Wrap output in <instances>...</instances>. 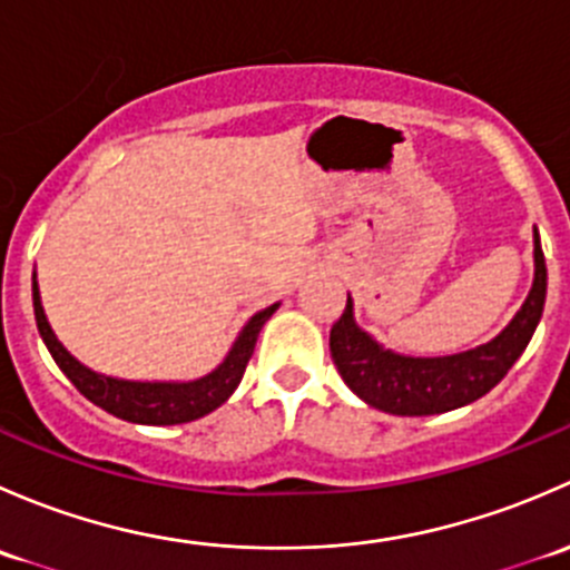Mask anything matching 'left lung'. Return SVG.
Here are the masks:
<instances>
[{
    "instance_id": "1",
    "label": "left lung",
    "mask_w": 570,
    "mask_h": 570,
    "mask_svg": "<svg viewBox=\"0 0 570 570\" xmlns=\"http://www.w3.org/2000/svg\"><path fill=\"white\" fill-rule=\"evenodd\" d=\"M546 303V258L534 237V284L515 320L493 342L446 358H407L372 342L353 320L347 297L331 327V355L350 392L394 416L455 411L491 392L530 344Z\"/></svg>"
}]
</instances>
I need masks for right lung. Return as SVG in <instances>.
<instances>
[{
	"label": "right lung",
	"mask_w": 570,
	"mask_h": 570,
	"mask_svg": "<svg viewBox=\"0 0 570 570\" xmlns=\"http://www.w3.org/2000/svg\"><path fill=\"white\" fill-rule=\"evenodd\" d=\"M32 306H36V322L38 331L43 336L46 347H49L55 364L66 372L68 381L79 389V394L88 396L94 405L105 407L112 416L126 419V422L135 424H181L193 422V419L206 416L215 407H220L228 396L234 394V389L239 386L245 375V366H248L253 347H256L258 331L264 327V322L273 317V312L278 308V303L264 312H258L245 331L239 333L237 344L232 347L228 358L217 366L212 375L200 377L193 383H131V381H115V377H105L90 372L88 366L79 364L73 355H68V350L57 342V336L51 333L49 322H46L43 306H40L38 284H32Z\"/></svg>",
	"instance_id": "obj_1"
}]
</instances>
